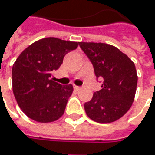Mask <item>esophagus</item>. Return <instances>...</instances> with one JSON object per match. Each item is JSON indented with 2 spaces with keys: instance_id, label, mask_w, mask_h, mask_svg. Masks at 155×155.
<instances>
[{
  "instance_id": "1",
  "label": "esophagus",
  "mask_w": 155,
  "mask_h": 155,
  "mask_svg": "<svg viewBox=\"0 0 155 155\" xmlns=\"http://www.w3.org/2000/svg\"><path fill=\"white\" fill-rule=\"evenodd\" d=\"M81 89V88L79 87V86H74V90H75V91H80Z\"/></svg>"
}]
</instances>
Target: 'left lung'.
Masks as SVG:
<instances>
[{"label": "left lung", "instance_id": "1", "mask_svg": "<svg viewBox=\"0 0 155 155\" xmlns=\"http://www.w3.org/2000/svg\"><path fill=\"white\" fill-rule=\"evenodd\" d=\"M79 45L93 64L96 77L103 79L101 90L84 104L85 112L95 122H114L129 110L134 101L137 85L135 64L114 46L93 42Z\"/></svg>", "mask_w": 155, "mask_h": 155}]
</instances>
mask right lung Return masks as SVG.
Returning <instances> with one entry per match:
<instances>
[{"instance_id":"obj_1","label":"right lung","mask_w":155,"mask_h":155,"mask_svg":"<svg viewBox=\"0 0 155 155\" xmlns=\"http://www.w3.org/2000/svg\"><path fill=\"white\" fill-rule=\"evenodd\" d=\"M78 45L79 42L46 38L31 44L17 58L12 66V91L18 107L29 118L50 123L64 115L74 87L55 82L52 73Z\"/></svg>"}]
</instances>
